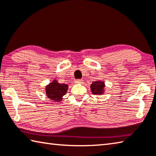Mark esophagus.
<instances>
[{"label":"esophagus","instance_id":"1","mask_svg":"<svg viewBox=\"0 0 156 156\" xmlns=\"http://www.w3.org/2000/svg\"><path fill=\"white\" fill-rule=\"evenodd\" d=\"M76 84H83V80H82V79H78V80H76Z\"/></svg>","mask_w":156,"mask_h":156}]
</instances>
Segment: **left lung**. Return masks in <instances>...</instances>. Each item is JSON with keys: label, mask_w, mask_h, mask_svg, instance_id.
<instances>
[{"label": "left lung", "mask_w": 156, "mask_h": 156, "mask_svg": "<svg viewBox=\"0 0 156 156\" xmlns=\"http://www.w3.org/2000/svg\"><path fill=\"white\" fill-rule=\"evenodd\" d=\"M105 83L104 81H94L90 84V90L94 95H102L105 90Z\"/></svg>", "instance_id": "obj_1"}]
</instances>
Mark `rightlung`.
<instances>
[{
	"label": "right lung",
	"mask_w": 156,
	"mask_h": 156,
	"mask_svg": "<svg viewBox=\"0 0 156 156\" xmlns=\"http://www.w3.org/2000/svg\"><path fill=\"white\" fill-rule=\"evenodd\" d=\"M68 89V85L66 84H60L57 80L54 79L46 87V93L48 98L56 102L63 100V97L66 94Z\"/></svg>",
	"instance_id": "1"
}]
</instances>
